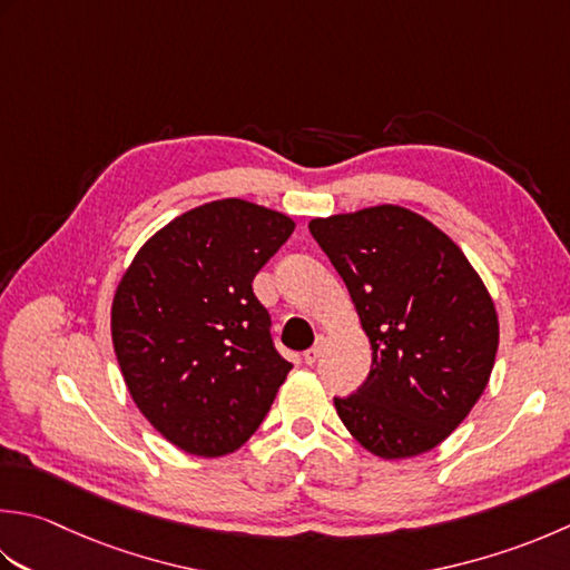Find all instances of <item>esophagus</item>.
<instances>
[{
	"label": "esophagus",
	"mask_w": 570,
	"mask_h": 570,
	"mask_svg": "<svg viewBox=\"0 0 570 570\" xmlns=\"http://www.w3.org/2000/svg\"><path fill=\"white\" fill-rule=\"evenodd\" d=\"M321 351H323V336H316L314 348H308V351L304 353V361H306L308 365H314V363L321 358Z\"/></svg>",
	"instance_id": "obj_1"
}]
</instances>
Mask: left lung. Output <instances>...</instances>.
<instances>
[{
	"instance_id": "left-lung-1",
	"label": "left lung",
	"mask_w": 570,
	"mask_h": 570,
	"mask_svg": "<svg viewBox=\"0 0 570 570\" xmlns=\"http://www.w3.org/2000/svg\"><path fill=\"white\" fill-rule=\"evenodd\" d=\"M348 286L373 365L338 417L367 452L405 460L470 415L499 348L494 301L462 249L397 205L308 222Z\"/></svg>"
}]
</instances>
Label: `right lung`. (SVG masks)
Masks as SVG:
<instances>
[{
	"instance_id": "1",
	"label": "right lung",
	"mask_w": 570,
	"mask_h": 570,
	"mask_svg": "<svg viewBox=\"0 0 570 570\" xmlns=\"http://www.w3.org/2000/svg\"><path fill=\"white\" fill-rule=\"evenodd\" d=\"M292 232L282 212L217 199L155 232L122 274L110 308L122 381L175 448L229 454L269 412L292 363L252 282Z\"/></svg>"
}]
</instances>
